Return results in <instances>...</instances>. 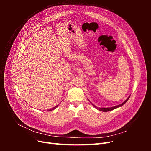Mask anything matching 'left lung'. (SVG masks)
Returning a JSON list of instances; mask_svg holds the SVG:
<instances>
[{
	"label": "left lung",
	"instance_id": "8db88e82",
	"mask_svg": "<svg viewBox=\"0 0 151 151\" xmlns=\"http://www.w3.org/2000/svg\"><path fill=\"white\" fill-rule=\"evenodd\" d=\"M129 98H130V96H129V98H128L125 101L123 102V103H122L121 104H119V105H117V106H113V107H111V108H98V107H96L95 106V105H94L93 104H92L93 106L96 108V109H99V111H104V112H106V111H111V110H113V109H116V108H118V107H120V106H123V104H124L128 100H129Z\"/></svg>",
	"mask_w": 151,
	"mask_h": 151
}]
</instances>
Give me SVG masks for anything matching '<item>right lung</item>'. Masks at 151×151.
<instances>
[{
    "label": "right lung",
    "instance_id": "obj_1",
    "mask_svg": "<svg viewBox=\"0 0 151 151\" xmlns=\"http://www.w3.org/2000/svg\"><path fill=\"white\" fill-rule=\"evenodd\" d=\"M58 106V105H57L56 106H55V107H53V108H52V109H48V111H52V110H53V109H55V108H57V107Z\"/></svg>",
    "mask_w": 151,
    "mask_h": 151
}]
</instances>
